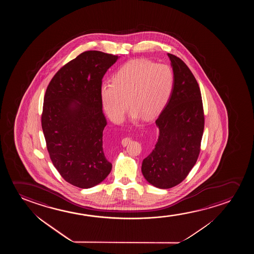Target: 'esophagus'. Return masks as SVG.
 I'll return each instance as SVG.
<instances>
[{"instance_id": "1", "label": "esophagus", "mask_w": 254, "mask_h": 254, "mask_svg": "<svg viewBox=\"0 0 254 254\" xmlns=\"http://www.w3.org/2000/svg\"><path fill=\"white\" fill-rule=\"evenodd\" d=\"M129 141H130V139H129V138H123L122 140V146H127V145L128 144Z\"/></svg>"}]
</instances>
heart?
I'll use <instances>...</instances> for the list:
<instances>
[{
	"mask_svg": "<svg viewBox=\"0 0 254 254\" xmlns=\"http://www.w3.org/2000/svg\"><path fill=\"white\" fill-rule=\"evenodd\" d=\"M174 73L165 64L135 60L120 67L112 83L101 86V97L107 115L113 122L123 120L127 103L131 117L152 118L165 107L174 87Z\"/></svg>",
	"mask_w": 254,
	"mask_h": 254,
	"instance_id": "obj_1",
	"label": "heart"
}]
</instances>
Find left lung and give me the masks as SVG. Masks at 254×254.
<instances>
[{"label": "left lung", "mask_w": 254, "mask_h": 254, "mask_svg": "<svg viewBox=\"0 0 254 254\" xmlns=\"http://www.w3.org/2000/svg\"><path fill=\"white\" fill-rule=\"evenodd\" d=\"M174 71L169 100L155 123L159 137L143 160V175L161 189L174 188L187 178L200 152L205 116L198 82L186 63L167 54Z\"/></svg>", "instance_id": "left-lung-1"}]
</instances>
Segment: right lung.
Segmentation results:
<instances>
[{"instance_id": "add662e5", "label": "right lung", "mask_w": 254, "mask_h": 254, "mask_svg": "<svg viewBox=\"0 0 254 254\" xmlns=\"http://www.w3.org/2000/svg\"><path fill=\"white\" fill-rule=\"evenodd\" d=\"M117 59L95 50L81 53L61 67L46 90L42 127L47 149L61 176L77 188H93L112 170L103 151L107 121L101 88Z\"/></svg>"}]
</instances>
